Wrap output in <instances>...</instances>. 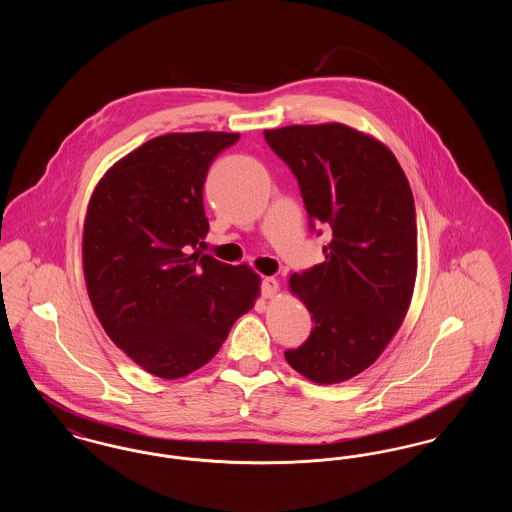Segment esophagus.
<instances>
[{"instance_id": "34e87169", "label": "esophagus", "mask_w": 512, "mask_h": 512, "mask_svg": "<svg viewBox=\"0 0 512 512\" xmlns=\"http://www.w3.org/2000/svg\"><path fill=\"white\" fill-rule=\"evenodd\" d=\"M276 292H278V282L274 278H270V276L263 278V282H261V295L268 299V297H274Z\"/></svg>"}]
</instances>
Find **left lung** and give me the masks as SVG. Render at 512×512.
I'll return each instance as SVG.
<instances>
[{
  "instance_id": "left-lung-1",
  "label": "left lung",
  "mask_w": 512,
  "mask_h": 512,
  "mask_svg": "<svg viewBox=\"0 0 512 512\" xmlns=\"http://www.w3.org/2000/svg\"><path fill=\"white\" fill-rule=\"evenodd\" d=\"M297 178L311 230H332L324 263L295 272L292 290L315 328L284 357L317 384L372 365L407 315L416 278V213L409 180L378 140L345 124L265 130Z\"/></svg>"
}]
</instances>
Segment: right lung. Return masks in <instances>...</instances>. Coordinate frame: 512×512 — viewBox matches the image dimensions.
Returning <instances> with one entry per match:
<instances>
[{"mask_svg": "<svg viewBox=\"0 0 512 512\" xmlns=\"http://www.w3.org/2000/svg\"><path fill=\"white\" fill-rule=\"evenodd\" d=\"M240 134H165L99 180L84 222V278L117 347L159 378L207 365L257 295L259 276L199 251L209 232L203 186Z\"/></svg>", "mask_w": 512, "mask_h": 512, "instance_id": "right-lung-1", "label": "right lung"}]
</instances>
